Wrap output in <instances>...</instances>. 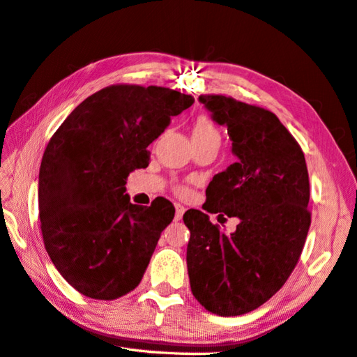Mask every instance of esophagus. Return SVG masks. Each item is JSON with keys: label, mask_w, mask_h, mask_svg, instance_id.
<instances>
[{"label": "esophagus", "mask_w": 357, "mask_h": 357, "mask_svg": "<svg viewBox=\"0 0 357 357\" xmlns=\"http://www.w3.org/2000/svg\"><path fill=\"white\" fill-rule=\"evenodd\" d=\"M184 215V207L176 204V213H174V220H181Z\"/></svg>", "instance_id": "1"}]
</instances>
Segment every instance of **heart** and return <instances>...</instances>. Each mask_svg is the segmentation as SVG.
I'll use <instances>...</instances> for the list:
<instances>
[{"label":"heart","instance_id":"heart-1","mask_svg":"<svg viewBox=\"0 0 357 357\" xmlns=\"http://www.w3.org/2000/svg\"><path fill=\"white\" fill-rule=\"evenodd\" d=\"M193 144H203V142H217L220 144V131L207 116H199L193 125ZM181 193H185V189H181Z\"/></svg>","mask_w":357,"mask_h":357}]
</instances>
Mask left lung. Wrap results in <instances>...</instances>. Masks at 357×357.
I'll use <instances>...</instances> for the list:
<instances>
[{
    "mask_svg": "<svg viewBox=\"0 0 357 357\" xmlns=\"http://www.w3.org/2000/svg\"><path fill=\"white\" fill-rule=\"evenodd\" d=\"M213 121L228 128L237 162L215 174L203 209L237 217L225 234L209 215L187 211L192 294L212 314L242 315L280 290L301 256L310 226L304 153L267 109L225 95H201ZM218 215V217H220Z\"/></svg>",
    "mask_w": 357,
    "mask_h": 357,
    "instance_id": "8db88e82",
    "label": "left lung"
}]
</instances>
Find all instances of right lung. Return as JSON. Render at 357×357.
Listing matches in <instances>:
<instances>
[{"label":"right lung","instance_id":"right-lung-1","mask_svg":"<svg viewBox=\"0 0 357 357\" xmlns=\"http://www.w3.org/2000/svg\"><path fill=\"white\" fill-rule=\"evenodd\" d=\"M193 96L167 87L116 84L71 112L48 142L38 173L43 243L71 287L115 300L139 286L174 207L129 201L126 179L150 164L148 145Z\"/></svg>","mask_w":357,"mask_h":357}]
</instances>
